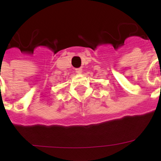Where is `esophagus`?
<instances>
[{
	"label": "esophagus",
	"mask_w": 161,
	"mask_h": 161,
	"mask_svg": "<svg viewBox=\"0 0 161 161\" xmlns=\"http://www.w3.org/2000/svg\"><path fill=\"white\" fill-rule=\"evenodd\" d=\"M76 73H78V74H80V73H82V68H76Z\"/></svg>",
	"instance_id": "34e87169"
}]
</instances>
